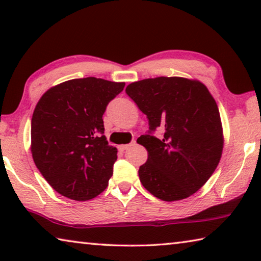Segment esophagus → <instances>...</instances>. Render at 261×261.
Returning <instances> with one entry per match:
<instances>
[{
	"label": "esophagus",
	"instance_id": "obj_1",
	"mask_svg": "<svg viewBox=\"0 0 261 261\" xmlns=\"http://www.w3.org/2000/svg\"><path fill=\"white\" fill-rule=\"evenodd\" d=\"M134 142H132V143H128V144H120V146L118 147L119 148V150H121V151H125V150H127L128 148H129L132 144H133Z\"/></svg>",
	"mask_w": 261,
	"mask_h": 261
}]
</instances>
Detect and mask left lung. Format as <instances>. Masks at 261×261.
Here are the masks:
<instances>
[{
  "label": "left lung",
  "mask_w": 261,
  "mask_h": 261,
  "mask_svg": "<svg viewBox=\"0 0 261 261\" xmlns=\"http://www.w3.org/2000/svg\"><path fill=\"white\" fill-rule=\"evenodd\" d=\"M126 93L147 115L150 132L141 135L147 162L139 169L142 186L166 202L188 198L211 177L220 161L224 134L218 106L196 79L158 77L129 84Z\"/></svg>",
  "instance_id": "8db88e82"
}]
</instances>
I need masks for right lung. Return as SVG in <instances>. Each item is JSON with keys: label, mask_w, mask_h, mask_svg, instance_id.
Instances as JSON below:
<instances>
[{"label": "right lung", "mask_w": 261, "mask_h": 261, "mask_svg": "<svg viewBox=\"0 0 261 261\" xmlns=\"http://www.w3.org/2000/svg\"><path fill=\"white\" fill-rule=\"evenodd\" d=\"M125 83L87 77L52 86L31 119V154L43 177L64 197L89 200L106 189L118 150L103 135L102 114Z\"/></svg>", "instance_id": "add662e5"}]
</instances>
